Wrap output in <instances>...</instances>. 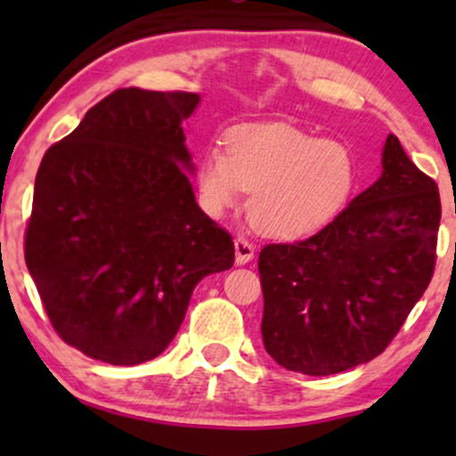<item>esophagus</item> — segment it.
I'll return each instance as SVG.
<instances>
[{
	"mask_svg": "<svg viewBox=\"0 0 456 456\" xmlns=\"http://www.w3.org/2000/svg\"><path fill=\"white\" fill-rule=\"evenodd\" d=\"M253 257H255L253 242H248V240L242 238V235H240V238H235V261H238L240 265H244V264H248Z\"/></svg>",
	"mask_w": 456,
	"mask_h": 456,
	"instance_id": "obj_1",
	"label": "esophagus"
}]
</instances>
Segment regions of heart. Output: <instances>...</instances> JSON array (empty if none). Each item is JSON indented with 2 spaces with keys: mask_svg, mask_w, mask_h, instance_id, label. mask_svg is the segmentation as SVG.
Here are the masks:
<instances>
[{
  "mask_svg": "<svg viewBox=\"0 0 456 456\" xmlns=\"http://www.w3.org/2000/svg\"><path fill=\"white\" fill-rule=\"evenodd\" d=\"M355 184L352 154L291 124H244L212 145L197 167L203 208L223 214L250 192L248 218L259 232L294 238L332 221Z\"/></svg>",
  "mask_w": 456,
  "mask_h": 456,
  "instance_id": "heart-1",
  "label": "heart"
}]
</instances>
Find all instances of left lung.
<instances>
[{
    "instance_id": "left-lung-1",
    "label": "left lung",
    "mask_w": 456,
    "mask_h": 456,
    "mask_svg": "<svg viewBox=\"0 0 456 456\" xmlns=\"http://www.w3.org/2000/svg\"><path fill=\"white\" fill-rule=\"evenodd\" d=\"M381 177L297 242L259 253L265 352L285 369L334 375L388 347L436 270L439 191L395 134Z\"/></svg>"
}]
</instances>
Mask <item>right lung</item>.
<instances>
[{
  "label": "right lung",
  "instance_id": "obj_1",
  "mask_svg": "<svg viewBox=\"0 0 456 456\" xmlns=\"http://www.w3.org/2000/svg\"><path fill=\"white\" fill-rule=\"evenodd\" d=\"M199 94L122 87L46 150L25 264L61 341L133 366L174 341L192 289L229 270V232L197 206L182 119Z\"/></svg>",
  "mask_w": 456,
  "mask_h": 456
}]
</instances>
